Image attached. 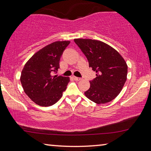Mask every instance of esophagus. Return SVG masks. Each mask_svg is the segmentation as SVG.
<instances>
[{
  "instance_id": "1",
  "label": "esophagus",
  "mask_w": 151,
  "mask_h": 151,
  "mask_svg": "<svg viewBox=\"0 0 151 151\" xmlns=\"http://www.w3.org/2000/svg\"><path fill=\"white\" fill-rule=\"evenodd\" d=\"M73 79L75 81H81V78H78V77H76V76H73Z\"/></svg>"
}]
</instances>
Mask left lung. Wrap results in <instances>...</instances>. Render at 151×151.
I'll list each match as a JSON object with an SVG mask.
<instances>
[{"instance_id":"1","label":"left lung","mask_w":151,"mask_h":151,"mask_svg":"<svg viewBox=\"0 0 151 151\" xmlns=\"http://www.w3.org/2000/svg\"><path fill=\"white\" fill-rule=\"evenodd\" d=\"M75 42L88 61L89 67L96 72L90 81L85 96L96 104L113 100L121 93L127 81V65L117 51L100 40L77 39Z\"/></svg>"}]
</instances>
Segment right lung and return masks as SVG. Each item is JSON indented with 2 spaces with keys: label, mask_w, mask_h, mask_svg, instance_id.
<instances>
[{
  "label": "right lung",
  "mask_w": 151,
  "mask_h": 151,
  "mask_svg": "<svg viewBox=\"0 0 151 151\" xmlns=\"http://www.w3.org/2000/svg\"><path fill=\"white\" fill-rule=\"evenodd\" d=\"M70 41H57L38 51L25 64L20 76L24 93L37 104L49 106L63 96L70 78L55 75Z\"/></svg>",
  "instance_id": "right-lung-1"
}]
</instances>
